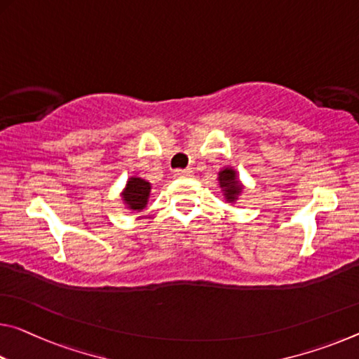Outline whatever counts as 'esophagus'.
<instances>
[{
    "mask_svg": "<svg viewBox=\"0 0 359 359\" xmlns=\"http://www.w3.org/2000/svg\"><path fill=\"white\" fill-rule=\"evenodd\" d=\"M193 174V170L190 169H175L174 170V177H190Z\"/></svg>",
    "mask_w": 359,
    "mask_h": 359,
    "instance_id": "obj_1",
    "label": "esophagus"
}]
</instances>
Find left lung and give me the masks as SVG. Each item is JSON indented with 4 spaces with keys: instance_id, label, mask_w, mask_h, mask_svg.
Masks as SVG:
<instances>
[{
    "instance_id": "left-lung-1",
    "label": "left lung",
    "mask_w": 359,
    "mask_h": 359,
    "mask_svg": "<svg viewBox=\"0 0 359 359\" xmlns=\"http://www.w3.org/2000/svg\"><path fill=\"white\" fill-rule=\"evenodd\" d=\"M217 180H219L222 193H224V196H225V201L236 203L238 200H240L244 187L241 184V180L238 179V174L235 169L224 168L219 172Z\"/></svg>"
}]
</instances>
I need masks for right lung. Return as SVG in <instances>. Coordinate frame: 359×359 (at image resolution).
<instances>
[{"label":"right lung","mask_w":359,"mask_h":359,"mask_svg":"<svg viewBox=\"0 0 359 359\" xmlns=\"http://www.w3.org/2000/svg\"><path fill=\"white\" fill-rule=\"evenodd\" d=\"M151 191V184L142 177H129L126 182V187L121 191L123 203L126 204V208L130 210H137L140 212L142 209L147 208Z\"/></svg>","instance_id":"add662e5"}]
</instances>
